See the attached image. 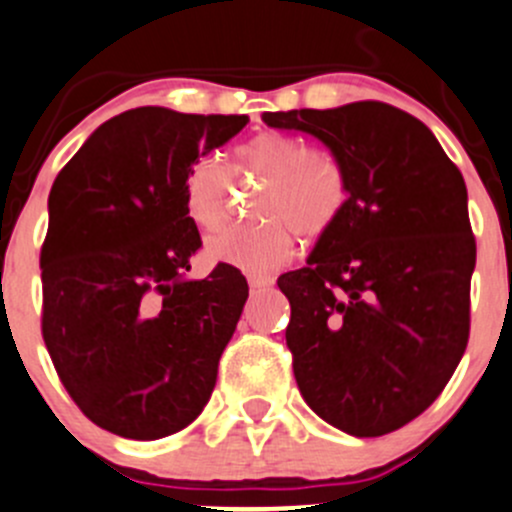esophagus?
<instances>
[{"label": "esophagus", "mask_w": 512, "mask_h": 512, "mask_svg": "<svg viewBox=\"0 0 512 512\" xmlns=\"http://www.w3.org/2000/svg\"><path fill=\"white\" fill-rule=\"evenodd\" d=\"M247 282H250L252 290H265V287L275 285V277H270V275H250V277H247Z\"/></svg>", "instance_id": "esophagus-1"}]
</instances>
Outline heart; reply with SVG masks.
<instances>
[{"instance_id": "obj_1", "label": "heart", "mask_w": 512, "mask_h": 512, "mask_svg": "<svg viewBox=\"0 0 512 512\" xmlns=\"http://www.w3.org/2000/svg\"><path fill=\"white\" fill-rule=\"evenodd\" d=\"M232 172L250 175L265 190L252 205L255 225L227 227L207 240L212 262L237 270L272 272L295 252V232L315 240L330 232L347 202L340 165L315 155L302 140L280 132H262L237 147ZM185 207L202 232H215L230 207V175L215 157H200L185 177Z\"/></svg>"}]
</instances>
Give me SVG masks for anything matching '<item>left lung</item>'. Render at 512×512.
<instances>
[{
  "instance_id": "8db88e82",
  "label": "left lung",
  "mask_w": 512,
  "mask_h": 512,
  "mask_svg": "<svg viewBox=\"0 0 512 512\" xmlns=\"http://www.w3.org/2000/svg\"><path fill=\"white\" fill-rule=\"evenodd\" d=\"M315 137L347 202L302 270L277 280L305 403L355 438L393 433L435 403L470 335L468 190L433 132L385 102L265 112Z\"/></svg>"
}]
</instances>
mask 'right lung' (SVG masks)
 Returning <instances> with one entry per match:
<instances>
[{"label":"right lung","mask_w":512,"mask_h":512,"mask_svg":"<svg viewBox=\"0 0 512 512\" xmlns=\"http://www.w3.org/2000/svg\"><path fill=\"white\" fill-rule=\"evenodd\" d=\"M247 122L130 109L89 135L49 192L44 345L77 408L119 438L187 428L215 390L247 282L230 265L187 277L202 240L185 177Z\"/></svg>","instance_id":"obj_1"}]
</instances>
